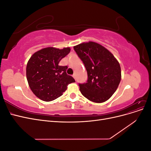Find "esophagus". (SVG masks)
Returning <instances> with one entry per match:
<instances>
[{
  "label": "esophagus",
  "mask_w": 151,
  "mask_h": 151,
  "mask_svg": "<svg viewBox=\"0 0 151 151\" xmlns=\"http://www.w3.org/2000/svg\"><path fill=\"white\" fill-rule=\"evenodd\" d=\"M73 77H74V78L75 79H76V74H73Z\"/></svg>",
  "instance_id": "esophagus-1"
}]
</instances>
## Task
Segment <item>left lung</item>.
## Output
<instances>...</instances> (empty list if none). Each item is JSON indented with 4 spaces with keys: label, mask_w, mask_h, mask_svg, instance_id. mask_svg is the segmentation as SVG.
<instances>
[{
    "label": "left lung",
    "mask_w": 151,
    "mask_h": 151,
    "mask_svg": "<svg viewBox=\"0 0 151 151\" xmlns=\"http://www.w3.org/2000/svg\"><path fill=\"white\" fill-rule=\"evenodd\" d=\"M74 49L88 72L87 83L79 84L81 94L94 103L107 101L120 83L119 62L108 50L93 42L79 44Z\"/></svg>",
    "instance_id": "obj_1"
}]
</instances>
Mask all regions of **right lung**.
Returning <instances> with one entry per match:
<instances>
[{
  "mask_svg": "<svg viewBox=\"0 0 151 151\" xmlns=\"http://www.w3.org/2000/svg\"><path fill=\"white\" fill-rule=\"evenodd\" d=\"M70 52L69 47H47L31 57L26 66V77L36 97L44 101H53L61 96L68 84L75 83L74 79L67 74V66L58 65Z\"/></svg>",
  "mask_w": 151,
  "mask_h": 151,
  "instance_id": "right-lung-1",
  "label": "right lung"
}]
</instances>
